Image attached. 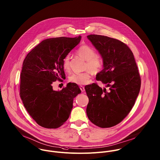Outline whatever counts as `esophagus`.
<instances>
[{"instance_id": "obj_1", "label": "esophagus", "mask_w": 160, "mask_h": 160, "mask_svg": "<svg viewBox=\"0 0 160 160\" xmlns=\"http://www.w3.org/2000/svg\"><path fill=\"white\" fill-rule=\"evenodd\" d=\"M80 90H81V91H82V92H84L85 91V87H83V86H80Z\"/></svg>"}]
</instances>
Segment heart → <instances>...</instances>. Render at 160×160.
Masks as SVG:
<instances>
[{
	"instance_id": "heart-1",
	"label": "heart",
	"mask_w": 160,
	"mask_h": 160,
	"mask_svg": "<svg viewBox=\"0 0 160 160\" xmlns=\"http://www.w3.org/2000/svg\"><path fill=\"white\" fill-rule=\"evenodd\" d=\"M78 56L87 61L86 67H88L93 73L98 72L102 66V59L101 57L96 54L95 49L88 45H82L77 51ZM62 67L64 70H70L69 56L64 58L62 61ZM91 71L87 70L84 72L73 73L69 77V81L77 85H85L89 81L91 75Z\"/></svg>"
}]
</instances>
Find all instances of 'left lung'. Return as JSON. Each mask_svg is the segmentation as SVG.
<instances>
[{
  "instance_id": "8db88e82",
  "label": "left lung",
  "mask_w": 160,
  "mask_h": 160,
  "mask_svg": "<svg viewBox=\"0 0 160 160\" xmlns=\"http://www.w3.org/2000/svg\"><path fill=\"white\" fill-rule=\"evenodd\" d=\"M87 38L99 52L103 68L97 73L96 83L86 85L89 102L87 114L90 121L101 128L121 122L131 111L138 95L141 80L132 51L122 41L108 36L90 34Z\"/></svg>"
}]
</instances>
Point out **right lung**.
Instances as JSON below:
<instances>
[{"label":"right lung","mask_w":160,"mask_h":160,"mask_svg":"<svg viewBox=\"0 0 160 160\" xmlns=\"http://www.w3.org/2000/svg\"><path fill=\"white\" fill-rule=\"evenodd\" d=\"M82 36L43 40L25 58L20 75V98L38 124L48 128L63 125L70 116L73 98L81 93L77 84L68 83L55 91L52 83L65 78L62 61Z\"/></svg>","instance_id":"add662e5"}]
</instances>
